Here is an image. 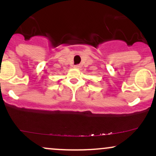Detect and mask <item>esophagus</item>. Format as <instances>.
<instances>
[{
	"mask_svg": "<svg viewBox=\"0 0 156 156\" xmlns=\"http://www.w3.org/2000/svg\"><path fill=\"white\" fill-rule=\"evenodd\" d=\"M75 68H76V69H79V68L80 67V64H76V65L74 66Z\"/></svg>",
	"mask_w": 156,
	"mask_h": 156,
	"instance_id": "34e87169",
	"label": "esophagus"
}]
</instances>
